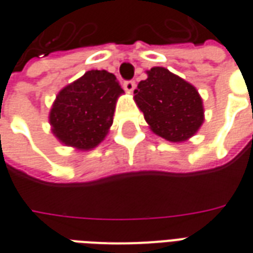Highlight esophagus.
<instances>
[{"label": "esophagus", "instance_id": "esophagus-1", "mask_svg": "<svg viewBox=\"0 0 253 253\" xmlns=\"http://www.w3.org/2000/svg\"><path fill=\"white\" fill-rule=\"evenodd\" d=\"M123 88H125L126 92H132L135 89V83L134 81H126V83L123 84Z\"/></svg>", "mask_w": 253, "mask_h": 253}]
</instances>
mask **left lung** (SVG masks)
Wrapping results in <instances>:
<instances>
[{
    "label": "left lung",
    "instance_id": "obj_1",
    "mask_svg": "<svg viewBox=\"0 0 253 253\" xmlns=\"http://www.w3.org/2000/svg\"><path fill=\"white\" fill-rule=\"evenodd\" d=\"M146 74L134 90V101L150 130L169 142L194 137L205 122L203 101L195 86L165 67H152Z\"/></svg>",
    "mask_w": 253,
    "mask_h": 253
}]
</instances>
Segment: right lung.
<instances>
[{
  "label": "right lung",
  "instance_id": "1",
  "mask_svg": "<svg viewBox=\"0 0 253 253\" xmlns=\"http://www.w3.org/2000/svg\"><path fill=\"white\" fill-rule=\"evenodd\" d=\"M123 92L107 70H89L58 92L48 114L52 134L66 146L86 152L104 141Z\"/></svg>",
  "mask_w": 253,
  "mask_h": 253
}]
</instances>
